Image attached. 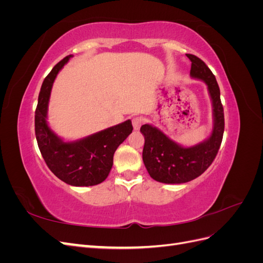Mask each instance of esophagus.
<instances>
[{"label": "esophagus", "instance_id": "34e87169", "mask_svg": "<svg viewBox=\"0 0 263 263\" xmlns=\"http://www.w3.org/2000/svg\"><path fill=\"white\" fill-rule=\"evenodd\" d=\"M144 124V118L142 117H135L133 118V126L135 130H139L141 125Z\"/></svg>", "mask_w": 263, "mask_h": 263}]
</instances>
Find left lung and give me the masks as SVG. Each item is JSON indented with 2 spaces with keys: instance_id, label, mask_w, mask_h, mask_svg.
Here are the masks:
<instances>
[{
  "instance_id": "8db88e82",
  "label": "left lung",
  "mask_w": 263,
  "mask_h": 263,
  "mask_svg": "<svg viewBox=\"0 0 263 263\" xmlns=\"http://www.w3.org/2000/svg\"><path fill=\"white\" fill-rule=\"evenodd\" d=\"M186 57L192 62L190 76L208 85L213 106V130L208 139L194 146L183 147L157 127L150 124L141 126L140 132L145 137L142 160L146 169L154 180L166 184H180L200 177L216 157L225 128L224 108L216 78L196 55L187 53Z\"/></svg>"
}]
</instances>
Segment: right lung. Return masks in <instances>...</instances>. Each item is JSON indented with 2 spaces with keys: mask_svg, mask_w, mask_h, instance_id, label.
Masks as SVG:
<instances>
[{
  "mask_svg": "<svg viewBox=\"0 0 263 263\" xmlns=\"http://www.w3.org/2000/svg\"><path fill=\"white\" fill-rule=\"evenodd\" d=\"M72 54L67 55L45 78L35 112L37 144L46 164L55 177L69 185L92 186L104 181L113 165L114 153L133 132L132 122L109 127L74 141H65L47 123L51 87L59 71Z\"/></svg>",
  "mask_w": 263,
  "mask_h": 263,
  "instance_id": "right-lung-1",
  "label": "right lung"
}]
</instances>
